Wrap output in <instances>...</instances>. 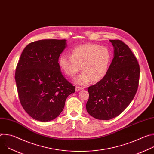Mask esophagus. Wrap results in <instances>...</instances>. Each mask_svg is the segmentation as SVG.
Listing matches in <instances>:
<instances>
[{"mask_svg":"<svg viewBox=\"0 0 154 154\" xmlns=\"http://www.w3.org/2000/svg\"><path fill=\"white\" fill-rule=\"evenodd\" d=\"M82 89H83V88H82V87H80V86H77L75 87V91H80V90H82Z\"/></svg>","mask_w":154,"mask_h":154,"instance_id":"34e87169","label":"esophagus"}]
</instances>
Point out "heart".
<instances>
[{
	"label": "heart",
	"mask_w": 154,
	"mask_h": 154,
	"mask_svg": "<svg viewBox=\"0 0 154 154\" xmlns=\"http://www.w3.org/2000/svg\"><path fill=\"white\" fill-rule=\"evenodd\" d=\"M112 58V52L107 47L86 43L74 48L71 55H60L58 64L64 74L70 77L75 75L81 69L83 72L75 80L77 84L85 85L90 80H101L108 72Z\"/></svg>",
	"instance_id": "heart-1"
}]
</instances>
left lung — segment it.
<instances>
[{"instance_id":"8db88e82","label":"left lung","mask_w":154,"mask_h":154,"mask_svg":"<svg viewBox=\"0 0 154 154\" xmlns=\"http://www.w3.org/2000/svg\"><path fill=\"white\" fill-rule=\"evenodd\" d=\"M109 41L114 47V58L108 72L101 80L88 88L86 110L100 120L120 115L134 99L140 80V65L134 53L121 40Z\"/></svg>"}]
</instances>
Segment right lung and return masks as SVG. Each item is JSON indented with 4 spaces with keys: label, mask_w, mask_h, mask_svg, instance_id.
<instances>
[{
    "label": "right lung",
    "mask_w": 154,
    "mask_h": 154,
    "mask_svg": "<svg viewBox=\"0 0 154 154\" xmlns=\"http://www.w3.org/2000/svg\"><path fill=\"white\" fill-rule=\"evenodd\" d=\"M65 39H42L24 48L17 64L15 80L20 104L33 119L52 121L62 112L75 86L63 75L58 64Z\"/></svg>",
    "instance_id": "add662e5"
}]
</instances>
